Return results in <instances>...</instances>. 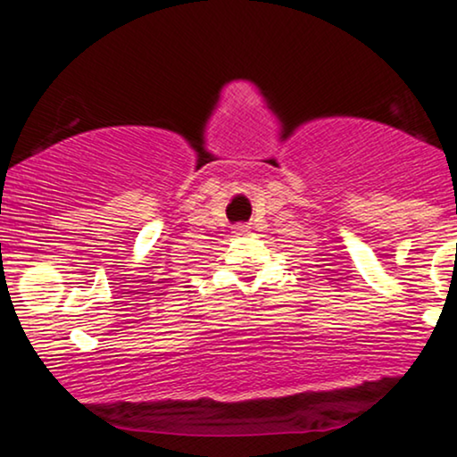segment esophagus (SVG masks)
<instances>
[{
	"mask_svg": "<svg viewBox=\"0 0 457 457\" xmlns=\"http://www.w3.org/2000/svg\"><path fill=\"white\" fill-rule=\"evenodd\" d=\"M233 233L235 235H247L249 233V227H247V224H235Z\"/></svg>",
	"mask_w": 457,
	"mask_h": 457,
	"instance_id": "esophagus-1",
	"label": "esophagus"
}]
</instances>
